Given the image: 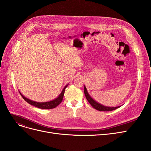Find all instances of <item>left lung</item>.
Returning a JSON list of instances; mask_svg holds the SVG:
<instances>
[{
	"instance_id": "obj_1",
	"label": "left lung",
	"mask_w": 151,
	"mask_h": 151,
	"mask_svg": "<svg viewBox=\"0 0 151 151\" xmlns=\"http://www.w3.org/2000/svg\"><path fill=\"white\" fill-rule=\"evenodd\" d=\"M84 94L86 96V98L88 100V102L90 103V104L94 108L96 109H97L98 111H113L115 110V109L118 108L120 106H116V107H109V106H103V105L98 103L96 101L91 98L89 93H88V91H87V89L86 88V86H84Z\"/></svg>"
}]
</instances>
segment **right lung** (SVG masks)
I'll return each instance as SVG.
<instances>
[{"label": "right lung", "mask_w": 151, "mask_h": 151, "mask_svg": "<svg viewBox=\"0 0 151 151\" xmlns=\"http://www.w3.org/2000/svg\"><path fill=\"white\" fill-rule=\"evenodd\" d=\"M67 86H68V84L65 86V88L63 89L60 94L59 95L56 99L52 100V101H48V102L40 103V102H36L34 101H32V100H31V99H29L28 98H25L20 92H19V93L21 95L22 98H23L26 102H28L29 104L33 105V106H35L36 107L41 108V109H52V108L57 107L58 105L62 102L63 98V95H64L65 88H67Z\"/></svg>", "instance_id": "add662e5"}]
</instances>
